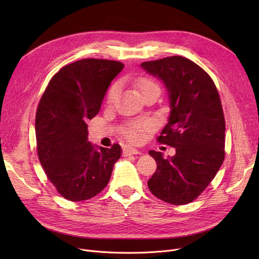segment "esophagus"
Listing matches in <instances>:
<instances>
[{
	"mask_svg": "<svg viewBox=\"0 0 259 259\" xmlns=\"http://www.w3.org/2000/svg\"><path fill=\"white\" fill-rule=\"evenodd\" d=\"M122 153H124L125 156H129V155H134V154H139L140 151L138 150V149H135L133 147H130V146H125L124 147V151H122Z\"/></svg>",
	"mask_w": 259,
	"mask_h": 259,
	"instance_id": "esophagus-1",
	"label": "esophagus"
}]
</instances>
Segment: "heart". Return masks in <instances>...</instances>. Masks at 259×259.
<instances>
[{"mask_svg":"<svg viewBox=\"0 0 259 259\" xmlns=\"http://www.w3.org/2000/svg\"><path fill=\"white\" fill-rule=\"evenodd\" d=\"M135 86L139 89V91L141 92L142 95L146 94L149 91H160V88L158 86L157 83L151 78L148 77H140L137 81H135ZM117 91H118V87L116 85L112 86V88L110 89L108 93V103H113L114 100L116 99L117 95ZM150 129V125L149 124H135V125H131L127 130H126V134L128 139L131 142L134 143H139L144 139L145 132Z\"/></svg>","mask_w":259,"mask_h":259,"instance_id":"heart-1","label":"heart"}]
</instances>
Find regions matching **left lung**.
<instances>
[{"label": "left lung", "mask_w": 259, "mask_h": 259, "mask_svg": "<svg viewBox=\"0 0 259 259\" xmlns=\"http://www.w3.org/2000/svg\"><path fill=\"white\" fill-rule=\"evenodd\" d=\"M143 69L164 84L170 105L157 141L175 148L173 156L149 151L157 168L148 187L173 205L193 201L215 178L225 158V117L210 75L194 62L175 56L144 62Z\"/></svg>", "instance_id": "left-lung-1"}]
</instances>
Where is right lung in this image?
Listing matches in <instances>:
<instances>
[{
    "mask_svg": "<svg viewBox=\"0 0 259 259\" xmlns=\"http://www.w3.org/2000/svg\"><path fill=\"white\" fill-rule=\"evenodd\" d=\"M124 64L84 59L63 67L42 95L35 115L37 155L58 192L71 201L92 198L108 185L121 148L88 141L86 121L101 109Z\"/></svg>",
    "mask_w": 259,
    "mask_h": 259,
    "instance_id": "add662e5",
    "label": "right lung"
}]
</instances>
